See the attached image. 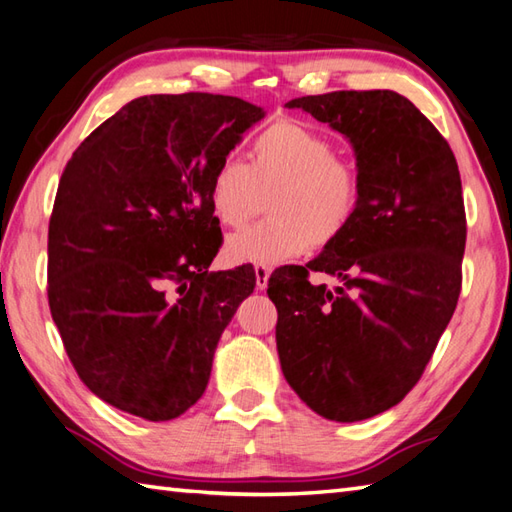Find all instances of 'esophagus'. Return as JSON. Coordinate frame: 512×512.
I'll list each match as a JSON object with an SVG mask.
<instances>
[{"instance_id":"esophagus-1","label":"esophagus","mask_w":512,"mask_h":512,"mask_svg":"<svg viewBox=\"0 0 512 512\" xmlns=\"http://www.w3.org/2000/svg\"><path fill=\"white\" fill-rule=\"evenodd\" d=\"M270 272H272V268L266 266V264H257V266H255V279H257V288H259V290H266Z\"/></svg>"}]
</instances>
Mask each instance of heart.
<instances>
[{
    "mask_svg": "<svg viewBox=\"0 0 512 512\" xmlns=\"http://www.w3.org/2000/svg\"><path fill=\"white\" fill-rule=\"evenodd\" d=\"M266 196L270 218L231 237L229 264H277L336 244L360 211L362 178L327 135L277 120L255 137L251 163L227 154L209 176L211 213L227 229L255 218Z\"/></svg>",
    "mask_w": 512,
    "mask_h": 512,
    "instance_id": "b5f03b06",
    "label": "heart"
}]
</instances>
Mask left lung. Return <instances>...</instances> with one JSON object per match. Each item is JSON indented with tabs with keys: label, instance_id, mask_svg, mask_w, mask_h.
I'll return each mask as SVG.
<instances>
[{
	"label": "left lung",
	"instance_id": "1",
	"mask_svg": "<svg viewBox=\"0 0 512 512\" xmlns=\"http://www.w3.org/2000/svg\"><path fill=\"white\" fill-rule=\"evenodd\" d=\"M285 106L351 141L362 205L336 244L268 279L281 371L320 417L371 419L417 386L454 316L467 242L458 163L395 91H331ZM310 271L343 285L312 286Z\"/></svg>",
	"mask_w": 512,
	"mask_h": 512
}]
</instances>
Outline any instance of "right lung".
I'll return each instance as SVG.
<instances>
[{
  "label": "right lung",
  "instance_id": "add662e5",
  "mask_svg": "<svg viewBox=\"0 0 512 512\" xmlns=\"http://www.w3.org/2000/svg\"><path fill=\"white\" fill-rule=\"evenodd\" d=\"M264 117L233 95H144L67 161L47 233V301L85 386L148 421L181 417L255 288L209 272L222 244L209 176Z\"/></svg>",
  "mask_w": 512,
  "mask_h": 512
}]
</instances>
